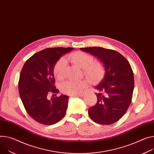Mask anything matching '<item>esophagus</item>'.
<instances>
[{"instance_id": "esophagus-1", "label": "esophagus", "mask_w": 154, "mask_h": 154, "mask_svg": "<svg viewBox=\"0 0 154 154\" xmlns=\"http://www.w3.org/2000/svg\"><path fill=\"white\" fill-rule=\"evenodd\" d=\"M83 96V94H78V95H75V96H72V97H82Z\"/></svg>"}]
</instances>
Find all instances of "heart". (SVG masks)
<instances>
[{
  "mask_svg": "<svg viewBox=\"0 0 154 154\" xmlns=\"http://www.w3.org/2000/svg\"><path fill=\"white\" fill-rule=\"evenodd\" d=\"M68 60L74 65L83 69V72L92 84H97L101 82L106 75V66L103 61L100 60H93L91 55L80 51H75L67 57ZM66 61L61 59L55 64L53 68V74L55 79L62 80L66 75ZM88 82L83 80L79 82L68 81L61 87V91L68 95L75 96L82 93L87 88Z\"/></svg>",
  "mask_w": 154,
  "mask_h": 154,
  "instance_id": "1",
  "label": "heart"
}]
</instances>
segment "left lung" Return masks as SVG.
I'll return each instance as SVG.
<instances>
[{
    "mask_svg": "<svg viewBox=\"0 0 154 154\" xmlns=\"http://www.w3.org/2000/svg\"><path fill=\"white\" fill-rule=\"evenodd\" d=\"M80 49L103 61L106 70L103 80L94 87L97 101L88 114L97 123L112 124L123 116L131 102L134 85L131 67L117 51L97 47Z\"/></svg>",
    "mask_w": 154,
    "mask_h": 154,
    "instance_id": "obj_1",
    "label": "left lung"
}]
</instances>
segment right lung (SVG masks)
I'll return each instance as SVG.
<instances>
[{"instance_id": "add662e5", "label": "right lung", "mask_w": 154, "mask_h": 154, "mask_svg": "<svg viewBox=\"0 0 154 154\" xmlns=\"http://www.w3.org/2000/svg\"><path fill=\"white\" fill-rule=\"evenodd\" d=\"M73 48H47L33 54L21 71L18 89L26 112L36 122L51 125L60 122L66 115L67 96L61 94L51 100L49 93L58 94L54 85L53 68L62 56Z\"/></svg>"}]
</instances>
